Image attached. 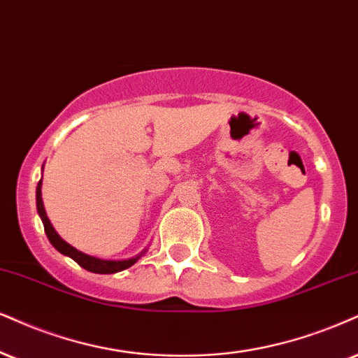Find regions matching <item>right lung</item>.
I'll list each match as a JSON object with an SVG mask.
<instances>
[{"mask_svg": "<svg viewBox=\"0 0 358 358\" xmlns=\"http://www.w3.org/2000/svg\"><path fill=\"white\" fill-rule=\"evenodd\" d=\"M41 186H43V180H39L38 187H36L38 214H39V217H41V220H43L44 232H46L48 239H50L52 247H55L57 252H61L63 255H68V257H71L74 262H78L83 268H86V271L94 272V273H116V272L126 271V268H129L131 266H134V264L138 262V260L145 254V250H148V249L141 250V252L138 255H134V257L121 259V260H109V259L94 257V255H87L85 252H81V250L74 249V247L69 245L64 239H61V236L55 231V227H52V224L50 222V219H48L46 210H44L43 197H41Z\"/></svg>", "mask_w": 358, "mask_h": 358, "instance_id": "1", "label": "right lung"}]
</instances>
